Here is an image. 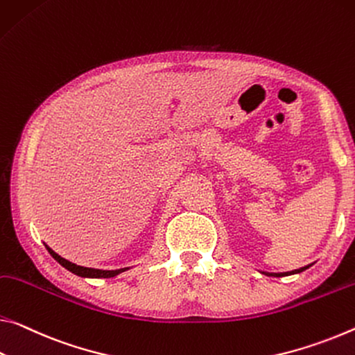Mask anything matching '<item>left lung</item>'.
<instances>
[{"label": "left lung", "mask_w": 355, "mask_h": 355, "mask_svg": "<svg viewBox=\"0 0 355 355\" xmlns=\"http://www.w3.org/2000/svg\"><path fill=\"white\" fill-rule=\"evenodd\" d=\"M308 268V266L306 267H302V268H297V270H292V272H288V273H267L268 277H286V275H294V273H300V272H303V270H306Z\"/></svg>", "instance_id": "8db88e82"}]
</instances>
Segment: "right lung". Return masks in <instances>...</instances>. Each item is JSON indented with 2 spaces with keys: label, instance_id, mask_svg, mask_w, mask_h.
<instances>
[{
  "label": "right lung",
  "instance_id": "obj_1",
  "mask_svg": "<svg viewBox=\"0 0 355 355\" xmlns=\"http://www.w3.org/2000/svg\"><path fill=\"white\" fill-rule=\"evenodd\" d=\"M47 250H49L50 254H52V257L55 259V261H58L64 268H67V270H69V272H72V273L78 275V277H88V278H112V277H115V275L123 272V268H120V270H96V268H88V267L76 266V263L66 261V259H63L61 256L56 254V252L50 250L49 246H47Z\"/></svg>",
  "mask_w": 355,
  "mask_h": 355
}]
</instances>
